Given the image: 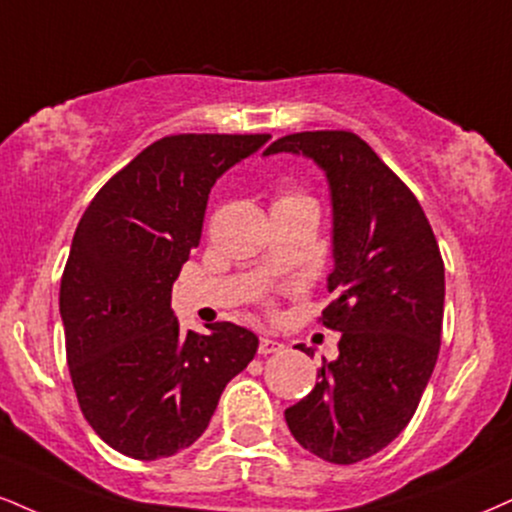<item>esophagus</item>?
<instances>
[{
    "instance_id": "esophagus-1",
    "label": "esophagus",
    "mask_w": 512,
    "mask_h": 512,
    "mask_svg": "<svg viewBox=\"0 0 512 512\" xmlns=\"http://www.w3.org/2000/svg\"><path fill=\"white\" fill-rule=\"evenodd\" d=\"M283 343L274 341V338H260V353L269 355V353H281Z\"/></svg>"
}]
</instances>
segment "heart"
<instances>
[{"mask_svg": "<svg viewBox=\"0 0 512 512\" xmlns=\"http://www.w3.org/2000/svg\"><path fill=\"white\" fill-rule=\"evenodd\" d=\"M305 195L300 193H281L279 197H276V205H281V202H288V200H303Z\"/></svg>", "mask_w": 512, "mask_h": 512, "instance_id": "1", "label": "heart"}]
</instances>
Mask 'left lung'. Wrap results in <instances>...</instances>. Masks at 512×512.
Masks as SVG:
<instances>
[{
	"mask_svg": "<svg viewBox=\"0 0 512 512\" xmlns=\"http://www.w3.org/2000/svg\"><path fill=\"white\" fill-rule=\"evenodd\" d=\"M276 152L315 159L329 181L334 300L319 322L341 331L338 357L322 362L286 422L305 451L353 465L408 427L434 372L446 295L439 243L412 190L353 131L283 135L264 155Z\"/></svg>",
	"mask_w": 512,
	"mask_h": 512,
	"instance_id": "1",
	"label": "left lung"
}]
</instances>
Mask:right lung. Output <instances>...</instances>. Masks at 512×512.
<instances>
[{
    "label": "right lung",
    "instance_id": "1",
    "mask_svg": "<svg viewBox=\"0 0 512 512\" xmlns=\"http://www.w3.org/2000/svg\"><path fill=\"white\" fill-rule=\"evenodd\" d=\"M267 133H178L147 145L92 197L61 274L66 362L85 420L135 460L200 439L257 336L231 322L183 334L171 286L200 245L217 178Z\"/></svg>",
    "mask_w": 512,
    "mask_h": 512
}]
</instances>
